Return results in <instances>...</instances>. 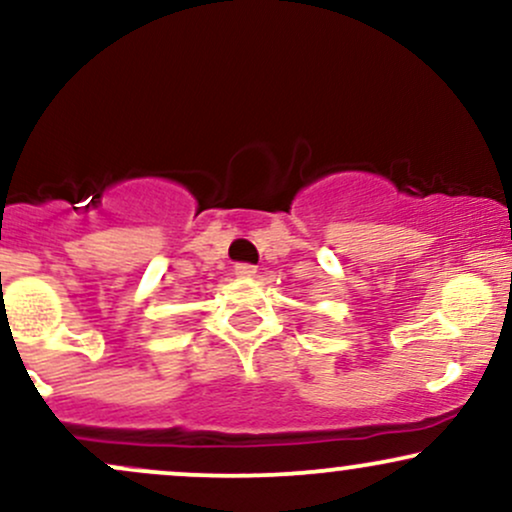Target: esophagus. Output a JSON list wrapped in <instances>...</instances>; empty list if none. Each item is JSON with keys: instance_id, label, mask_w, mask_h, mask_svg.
I'll return each mask as SVG.
<instances>
[{"instance_id": "esophagus-1", "label": "esophagus", "mask_w": 512, "mask_h": 512, "mask_svg": "<svg viewBox=\"0 0 512 512\" xmlns=\"http://www.w3.org/2000/svg\"><path fill=\"white\" fill-rule=\"evenodd\" d=\"M255 274H257L255 264H236V276H240V279H252Z\"/></svg>"}]
</instances>
